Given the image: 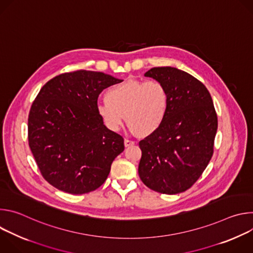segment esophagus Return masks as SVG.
<instances>
[{
    "mask_svg": "<svg viewBox=\"0 0 253 253\" xmlns=\"http://www.w3.org/2000/svg\"><path fill=\"white\" fill-rule=\"evenodd\" d=\"M134 144H135L134 141H131V140H128V139H125V140H124V145H125V147L133 146Z\"/></svg>",
    "mask_w": 253,
    "mask_h": 253,
    "instance_id": "obj_1",
    "label": "esophagus"
}]
</instances>
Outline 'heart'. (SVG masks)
Returning a JSON list of instances; mask_svg holds the SVG:
<instances>
[{
  "label": "heart",
  "mask_w": 253,
  "mask_h": 253,
  "mask_svg": "<svg viewBox=\"0 0 253 253\" xmlns=\"http://www.w3.org/2000/svg\"><path fill=\"white\" fill-rule=\"evenodd\" d=\"M104 99L97 106V114L114 132L121 128L125 116L132 133L149 136L160 129L168 113L167 90L156 80H127L111 87Z\"/></svg>",
  "instance_id": "b5f03b06"
}]
</instances>
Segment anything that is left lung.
Instances as JSON below:
<instances>
[{
  "label": "left lung",
  "instance_id": "obj_1",
  "mask_svg": "<svg viewBox=\"0 0 253 253\" xmlns=\"http://www.w3.org/2000/svg\"><path fill=\"white\" fill-rule=\"evenodd\" d=\"M144 76L164 85L169 107L160 129L139 142V177L156 192H183L196 182L213 154L218 123L212 98L199 80L177 68H152Z\"/></svg>",
  "mask_w": 253,
  "mask_h": 253
}]
</instances>
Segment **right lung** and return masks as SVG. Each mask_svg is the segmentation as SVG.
<instances>
[{
    "label": "right lung",
    "mask_w": 253,
    "mask_h": 253,
    "mask_svg": "<svg viewBox=\"0 0 253 253\" xmlns=\"http://www.w3.org/2000/svg\"><path fill=\"white\" fill-rule=\"evenodd\" d=\"M123 80L80 70L47 82L32 104L29 146L45 180L55 188L84 194L99 188L124 139L97 114L100 93Z\"/></svg>",
    "instance_id": "right-lung-1"
}]
</instances>
